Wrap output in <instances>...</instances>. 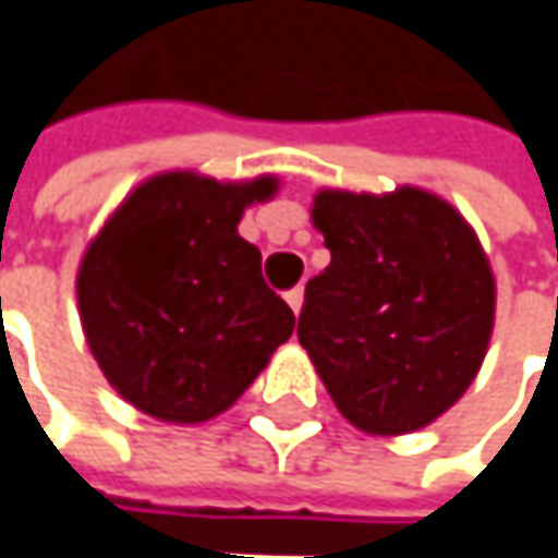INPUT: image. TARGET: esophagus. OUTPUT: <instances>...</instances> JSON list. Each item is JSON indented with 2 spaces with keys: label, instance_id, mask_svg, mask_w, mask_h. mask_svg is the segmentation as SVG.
Listing matches in <instances>:
<instances>
[{
  "label": "esophagus",
  "instance_id": "esophagus-1",
  "mask_svg": "<svg viewBox=\"0 0 558 558\" xmlns=\"http://www.w3.org/2000/svg\"><path fill=\"white\" fill-rule=\"evenodd\" d=\"M287 303H290V310L300 316V310H303V287H293V290L287 293Z\"/></svg>",
  "mask_w": 558,
  "mask_h": 558
}]
</instances>
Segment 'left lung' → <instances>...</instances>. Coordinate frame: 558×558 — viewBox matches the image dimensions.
I'll use <instances>...</instances> for the list:
<instances>
[{
  "label": "left lung",
  "instance_id": "left-lung-1",
  "mask_svg": "<svg viewBox=\"0 0 558 558\" xmlns=\"http://www.w3.org/2000/svg\"><path fill=\"white\" fill-rule=\"evenodd\" d=\"M313 227L329 268L306 283L296 338L338 412L364 434L428 428L476 380L495 326V275L444 197L323 187Z\"/></svg>",
  "mask_w": 558,
  "mask_h": 558
}]
</instances>
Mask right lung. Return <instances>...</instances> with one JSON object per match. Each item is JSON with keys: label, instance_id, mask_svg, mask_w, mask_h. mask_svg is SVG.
I'll use <instances>...</instances> for the list:
<instances>
[{"label": "right lung", "instance_id": "1", "mask_svg": "<svg viewBox=\"0 0 558 558\" xmlns=\"http://www.w3.org/2000/svg\"><path fill=\"white\" fill-rule=\"evenodd\" d=\"M278 175L217 181L187 169L140 181L88 242L76 275L82 331L118 396L169 425H201L268 367L293 313L239 235Z\"/></svg>", "mask_w": 558, "mask_h": 558}]
</instances>
